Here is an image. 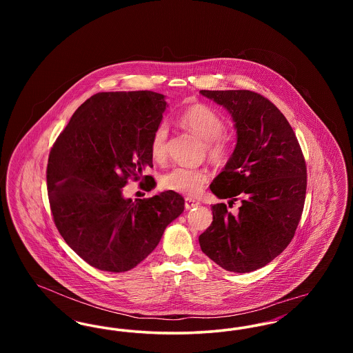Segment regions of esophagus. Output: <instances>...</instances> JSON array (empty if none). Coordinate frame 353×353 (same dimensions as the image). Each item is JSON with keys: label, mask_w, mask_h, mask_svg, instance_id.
Instances as JSON below:
<instances>
[{"label": "esophagus", "mask_w": 353, "mask_h": 353, "mask_svg": "<svg viewBox=\"0 0 353 353\" xmlns=\"http://www.w3.org/2000/svg\"><path fill=\"white\" fill-rule=\"evenodd\" d=\"M199 205H200V202L197 201V200H194V199H190V197H186V199H185V208H186V209H192V208L199 206Z\"/></svg>", "instance_id": "esophagus-1"}]
</instances>
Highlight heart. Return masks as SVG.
<instances>
[{
    "label": "heart",
    "instance_id": "heart-1",
    "mask_svg": "<svg viewBox=\"0 0 353 353\" xmlns=\"http://www.w3.org/2000/svg\"><path fill=\"white\" fill-rule=\"evenodd\" d=\"M179 121L205 141V150L210 157L222 159L229 151V139L223 134L226 130L225 120L213 108L205 104H194L185 110ZM150 151L154 161H165L168 152V128L165 124H159L153 131ZM208 180L209 174L205 169L174 167L161 176L160 185L170 192L197 196Z\"/></svg>",
    "mask_w": 353,
    "mask_h": 353
}]
</instances>
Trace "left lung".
<instances>
[{"label": "left lung", "instance_id": "1", "mask_svg": "<svg viewBox=\"0 0 353 353\" xmlns=\"http://www.w3.org/2000/svg\"><path fill=\"white\" fill-rule=\"evenodd\" d=\"M200 92L230 112L236 130L234 152L210 190L221 200L242 202L236 216L225 203L212 206L213 222L200 235V246L222 269L250 272L266 266L294 238L305 200V161L285 115L261 94Z\"/></svg>", "mask_w": 353, "mask_h": 353}]
</instances>
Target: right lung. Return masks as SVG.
<instances>
[{
	"mask_svg": "<svg viewBox=\"0 0 353 353\" xmlns=\"http://www.w3.org/2000/svg\"><path fill=\"white\" fill-rule=\"evenodd\" d=\"M165 108V97L153 91L95 94L51 148L46 179L55 226L95 269H134L184 212L183 196L170 190L144 200L123 197L128 179L137 181L153 167L150 141ZM150 176L143 177L147 190L154 186Z\"/></svg>",
	"mask_w": 353,
	"mask_h": 353,
	"instance_id": "right-lung-1",
	"label": "right lung"
}]
</instances>
